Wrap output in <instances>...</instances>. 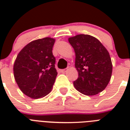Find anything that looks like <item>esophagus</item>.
I'll return each instance as SVG.
<instances>
[{"label": "esophagus", "mask_w": 130, "mask_h": 130, "mask_svg": "<svg viewBox=\"0 0 130 130\" xmlns=\"http://www.w3.org/2000/svg\"><path fill=\"white\" fill-rule=\"evenodd\" d=\"M68 68H66V69H62V70H61V72H62V73H65V72H67V71H68Z\"/></svg>", "instance_id": "obj_1"}]
</instances>
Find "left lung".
<instances>
[{
	"mask_svg": "<svg viewBox=\"0 0 130 130\" xmlns=\"http://www.w3.org/2000/svg\"><path fill=\"white\" fill-rule=\"evenodd\" d=\"M75 53V66L79 77L73 86L87 96L98 94L111 79L113 65L109 52L94 36L78 34L68 38Z\"/></svg>",
	"mask_w": 130,
	"mask_h": 130,
	"instance_id": "left-lung-1",
	"label": "left lung"
}]
</instances>
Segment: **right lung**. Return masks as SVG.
I'll return each instance as SVG.
<instances>
[{
  "mask_svg": "<svg viewBox=\"0 0 130 130\" xmlns=\"http://www.w3.org/2000/svg\"><path fill=\"white\" fill-rule=\"evenodd\" d=\"M55 39L46 37L30 42L18 53L14 77L21 92L37 99L51 92L57 75L53 47Z\"/></svg>",
  "mask_w": 130,
  "mask_h": 130,
  "instance_id": "1",
  "label": "right lung"
}]
</instances>
